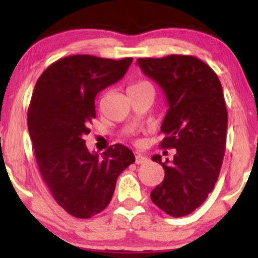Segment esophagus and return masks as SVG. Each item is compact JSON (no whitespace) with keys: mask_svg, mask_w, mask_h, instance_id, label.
I'll return each mask as SVG.
<instances>
[{"mask_svg":"<svg viewBox=\"0 0 258 258\" xmlns=\"http://www.w3.org/2000/svg\"><path fill=\"white\" fill-rule=\"evenodd\" d=\"M147 161H148V158L146 155H143V154H137V155H136V164L142 165Z\"/></svg>","mask_w":258,"mask_h":258,"instance_id":"1","label":"esophagus"}]
</instances>
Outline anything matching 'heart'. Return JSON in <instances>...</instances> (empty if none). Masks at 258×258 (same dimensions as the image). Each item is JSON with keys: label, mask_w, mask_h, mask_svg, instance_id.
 Segmentation results:
<instances>
[{"label": "heart", "mask_w": 258, "mask_h": 258, "mask_svg": "<svg viewBox=\"0 0 258 258\" xmlns=\"http://www.w3.org/2000/svg\"><path fill=\"white\" fill-rule=\"evenodd\" d=\"M148 85H150L149 82H147V81H138V82H136L135 85H132L131 87L130 88H135V87H143V86H148Z\"/></svg>", "instance_id": "heart-1"}]
</instances>
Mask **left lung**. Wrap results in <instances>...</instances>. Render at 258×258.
<instances>
[{
    "label": "left lung",
    "instance_id": "8db88e82",
    "mask_svg": "<svg viewBox=\"0 0 258 258\" xmlns=\"http://www.w3.org/2000/svg\"><path fill=\"white\" fill-rule=\"evenodd\" d=\"M137 64L166 96L161 148L176 149L171 161L152 158L164 167L165 178L150 198L167 215L182 217L203 205L220 174L228 123L222 85L214 70L193 55L138 58Z\"/></svg>",
    "mask_w": 258,
    "mask_h": 258
}]
</instances>
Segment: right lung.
Wrapping results in <instances>:
<instances>
[{
	"label": "right lung",
	"instance_id": "add662e5",
	"mask_svg": "<svg viewBox=\"0 0 258 258\" xmlns=\"http://www.w3.org/2000/svg\"><path fill=\"white\" fill-rule=\"evenodd\" d=\"M132 58L78 54L49 65L40 76L28 110L29 135L43 182L68 214L91 218L110 203L117 177L135 162L122 144L102 155L84 137L96 117L94 98L123 78Z\"/></svg>",
	"mask_w": 258,
	"mask_h": 258
}]
</instances>
